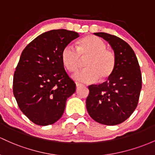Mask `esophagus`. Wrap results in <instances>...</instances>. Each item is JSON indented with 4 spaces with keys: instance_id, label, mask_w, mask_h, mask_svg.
<instances>
[{
    "instance_id": "1",
    "label": "esophagus",
    "mask_w": 155,
    "mask_h": 155,
    "mask_svg": "<svg viewBox=\"0 0 155 155\" xmlns=\"http://www.w3.org/2000/svg\"><path fill=\"white\" fill-rule=\"evenodd\" d=\"M82 86V84H79V83H76V87H77V89L78 88H79L80 86Z\"/></svg>"
}]
</instances>
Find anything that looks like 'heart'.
Listing matches in <instances>:
<instances>
[{
  "label": "heart",
  "mask_w": 155,
  "mask_h": 155,
  "mask_svg": "<svg viewBox=\"0 0 155 155\" xmlns=\"http://www.w3.org/2000/svg\"><path fill=\"white\" fill-rule=\"evenodd\" d=\"M106 48L102 39L88 36L78 42V48L72 44L66 45L61 52V61L68 71L74 72L81 67L82 59L87 58L86 69L75 73L73 78L87 84L95 82L98 78L105 81L112 75L116 66L115 54Z\"/></svg>",
  "instance_id": "b5f03b06"
}]
</instances>
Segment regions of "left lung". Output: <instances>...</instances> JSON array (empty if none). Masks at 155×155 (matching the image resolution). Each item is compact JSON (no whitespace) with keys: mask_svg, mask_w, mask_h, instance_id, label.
Returning <instances> with one entry per match:
<instances>
[{"mask_svg":"<svg viewBox=\"0 0 155 155\" xmlns=\"http://www.w3.org/2000/svg\"><path fill=\"white\" fill-rule=\"evenodd\" d=\"M94 34L111 45L116 66L106 82L89 86L86 109L96 122L114 126L128 119L135 110L142 88V75L137 57L126 41L108 33Z\"/></svg>","mask_w":155,"mask_h":155,"instance_id":"obj_1","label":"left lung"}]
</instances>
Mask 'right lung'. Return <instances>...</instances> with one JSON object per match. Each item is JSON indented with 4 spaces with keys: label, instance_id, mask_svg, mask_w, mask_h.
<instances>
[{
    "label": "right lung",
    "instance_id": "right-lung-1",
    "mask_svg": "<svg viewBox=\"0 0 155 155\" xmlns=\"http://www.w3.org/2000/svg\"><path fill=\"white\" fill-rule=\"evenodd\" d=\"M78 32L54 29L40 35L23 50L13 78V94L21 111L34 124L47 126L64 114L76 86L65 71L63 49Z\"/></svg>",
    "mask_w": 155,
    "mask_h": 155
}]
</instances>
